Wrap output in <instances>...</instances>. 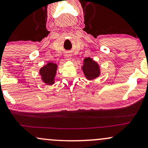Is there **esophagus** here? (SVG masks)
<instances>
[{
  "instance_id": "esophagus-1",
  "label": "esophagus",
  "mask_w": 148,
  "mask_h": 148,
  "mask_svg": "<svg viewBox=\"0 0 148 148\" xmlns=\"http://www.w3.org/2000/svg\"><path fill=\"white\" fill-rule=\"evenodd\" d=\"M66 60H71V56L70 55H66Z\"/></svg>"
}]
</instances>
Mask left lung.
I'll use <instances>...</instances> for the list:
<instances>
[{
    "mask_svg": "<svg viewBox=\"0 0 148 148\" xmlns=\"http://www.w3.org/2000/svg\"><path fill=\"white\" fill-rule=\"evenodd\" d=\"M85 77L88 80L94 79L100 75V70L98 63L88 57L84 60V65L82 67Z\"/></svg>",
    "mask_w": 148,
    "mask_h": 148,
    "instance_id": "1",
    "label": "left lung"
}]
</instances>
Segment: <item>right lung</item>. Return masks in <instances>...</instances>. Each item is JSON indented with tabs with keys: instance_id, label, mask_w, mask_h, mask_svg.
I'll list each match as a JSON object with an SVG mask.
<instances>
[{
	"instance_id": "right-lung-1",
	"label": "right lung",
	"mask_w": 148,
	"mask_h": 148,
	"mask_svg": "<svg viewBox=\"0 0 148 148\" xmlns=\"http://www.w3.org/2000/svg\"><path fill=\"white\" fill-rule=\"evenodd\" d=\"M57 69V65L56 64L50 62L40 69L39 74L41 75L43 82L48 85H52L55 83L54 81H55Z\"/></svg>"
}]
</instances>
